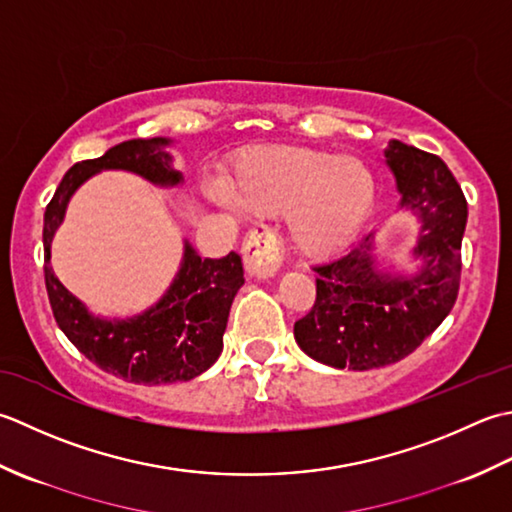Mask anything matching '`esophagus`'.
I'll use <instances>...</instances> for the list:
<instances>
[{
	"label": "esophagus",
	"instance_id": "esophagus-1",
	"mask_svg": "<svg viewBox=\"0 0 512 512\" xmlns=\"http://www.w3.org/2000/svg\"><path fill=\"white\" fill-rule=\"evenodd\" d=\"M243 263L252 278L265 280L276 276L283 265V245H280L276 232H271L269 227L252 229L243 243Z\"/></svg>",
	"mask_w": 512,
	"mask_h": 512
}]
</instances>
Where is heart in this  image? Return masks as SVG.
<instances>
[{"label": "heart", "instance_id": "heart-1", "mask_svg": "<svg viewBox=\"0 0 512 512\" xmlns=\"http://www.w3.org/2000/svg\"><path fill=\"white\" fill-rule=\"evenodd\" d=\"M212 198L254 216H285L294 249L309 258L342 252L373 210L378 183L367 163L327 150L265 145L236 156Z\"/></svg>", "mask_w": 512, "mask_h": 512}]
</instances>
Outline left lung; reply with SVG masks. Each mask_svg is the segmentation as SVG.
<instances>
[{"mask_svg": "<svg viewBox=\"0 0 512 512\" xmlns=\"http://www.w3.org/2000/svg\"><path fill=\"white\" fill-rule=\"evenodd\" d=\"M400 207L420 223L415 274L378 267L373 238L316 265V302L294 325L298 347L327 367L369 371L400 362L442 325L460 291L468 205L440 156L398 139L384 150Z\"/></svg>", "mask_w": 512, "mask_h": 512, "instance_id": "1", "label": "left lung"}]
</instances>
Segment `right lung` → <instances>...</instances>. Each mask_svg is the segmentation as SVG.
<instances>
[{"instance_id": "right-lung-1", "label": "right lung", "mask_w": 512, "mask_h": 512, "mask_svg": "<svg viewBox=\"0 0 512 512\" xmlns=\"http://www.w3.org/2000/svg\"><path fill=\"white\" fill-rule=\"evenodd\" d=\"M170 143L163 137L123 141L99 159L72 165L44 214V274L59 329L99 369L134 384L187 382L218 360L229 309L245 283L241 256L229 252L223 258H201L185 241L181 267L161 300L139 316L108 320L90 314L59 283L50 265V245L72 194L103 170L139 174L161 187L181 185L183 174L172 168Z\"/></svg>"}]
</instances>
